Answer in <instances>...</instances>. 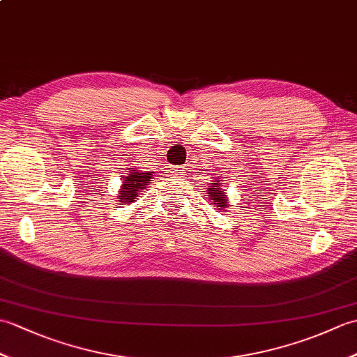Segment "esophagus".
<instances>
[{"label": "esophagus", "instance_id": "obj_1", "mask_svg": "<svg viewBox=\"0 0 357 357\" xmlns=\"http://www.w3.org/2000/svg\"><path fill=\"white\" fill-rule=\"evenodd\" d=\"M172 174L173 178H184V170L181 167H172Z\"/></svg>", "mask_w": 357, "mask_h": 357}]
</instances>
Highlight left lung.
Listing matches in <instances>:
<instances>
[{"label":"left lung","mask_w":357,"mask_h":357,"mask_svg":"<svg viewBox=\"0 0 357 357\" xmlns=\"http://www.w3.org/2000/svg\"><path fill=\"white\" fill-rule=\"evenodd\" d=\"M208 196L210 199L213 201L216 206L219 207L218 210H224L229 207V199H227V190L222 187L221 179L216 178L213 183H210V188H208Z\"/></svg>","instance_id":"left-lung-1"}]
</instances>
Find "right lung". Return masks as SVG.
<instances>
[{
  "instance_id": "1",
  "label": "right lung",
  "mask_w": 357,
  "mask_h": 357,
  "mask_svg": "<svg viewBox=\"0 0 357 357\" xmlns=\"http://www.w3.org/2000/svg\"><path fill=\"white\" fill-rule=\"evenodd\" d=\"M155 172H141V170H130L123 176V185H121V190L118 195L119 206L123 204H130L133 202L141 190H144L149 185V183L153 179Z\"/></svg>"
}]
</instances>
